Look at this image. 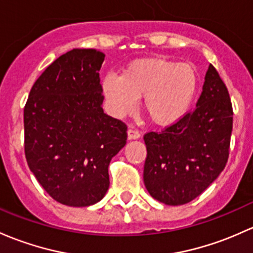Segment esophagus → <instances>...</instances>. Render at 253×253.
Listing matches in <instances>:
<instances>
[{
  "label": "esophagus",
  "instance_id": "1",
  "mask_svg": "<svg viewBox=\"0 0 253 253\" xmlns=\"http://www.w3.org/2000/svg\"><path fill=\"white\" fill-rule=\"evenodd\" d=\"M127 134H128V139H138V138L140 137L139 131H137V129L134 128H128Z\"/></svg>",
  "mask_w": 253,
  "mask_h": 253
}]
</instances>
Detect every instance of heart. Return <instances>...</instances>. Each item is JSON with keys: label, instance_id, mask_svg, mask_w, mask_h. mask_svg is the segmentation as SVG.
Wrapping results in <instances>:
<instances>
[{"label": "heart", "instance_id": "obj_1", "mask_svg": "<svg viewBox=\"0 0 253 253\" xmlns=\"http://www.w3.org/2000/svg\"><path fill=\"white\" fill-rule=\"evenodd\" d=\"M109 113L122 119L134 111L138 98L156 126L177 124L190 111L199 91L195 66L169 58H142L127 64L121 75H106L102 84Z\"/></svg>", "mask_w": 253, "mask_h": 253}]
</instances>
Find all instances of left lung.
<instances>
[{
	"mask_svg": "<svg viewBox=\"0 0 253 253\" xmlns=\"http://www.w3.org/2000/svg\"><path fill=\"white\" fill-rule=\"evenodd\" d=\"M232 129L229 93L210 64L196 108L161 132L144 134L143 179L149 194L171 206L198 198L224 169Z\"/></svg>",
	"mask_w": 253,
	"mask_h": 253,
	"instance_id": "left-lung-1",
	"label": "left lung"
}]
</instances>
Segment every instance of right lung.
<instances>
[{"label": "right lung", "instance_id": "1", "mask_svg": "<svg viewBox=\"0 0 253 253\" xmlns=\"http://www.w3.org/2000/svg\"><path fill=\"white\" fill-rule=\"evenodd\" d=\"M104 58L84 48L60 55L36 80L24 108L29 169L66 206H89L104 198L109 164L126 144L127 126L102 108Z\"/></svg>", "mask_w": 253, "mask_h": 253}]
</instances>
